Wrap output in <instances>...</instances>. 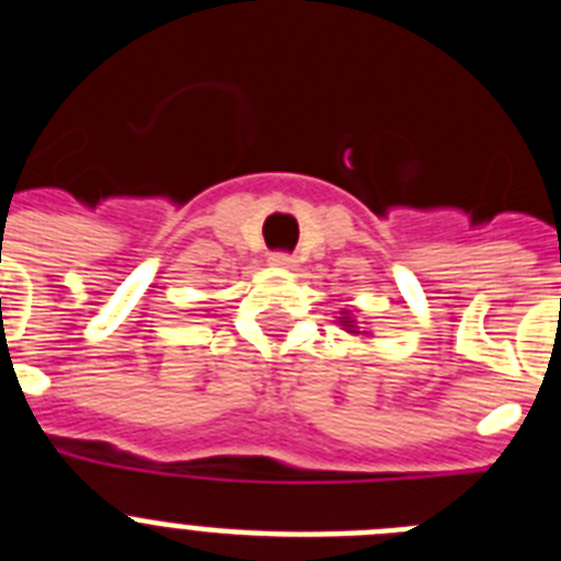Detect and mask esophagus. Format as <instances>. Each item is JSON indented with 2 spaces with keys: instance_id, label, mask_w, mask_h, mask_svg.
Here are the masks:
<instances>
[{
  "instance_id": "34e87169",
  "label": "esophagus",
  "mask_w": 561,
  "mask_h": 561,
  "mask_svg": "<svg viewBox=\"0 0 561 561\" xmlns=\"http://www.w3.org/2000/svg\"><path fill=\"white\" fill-rule=\"evenodd\" d=\"M270 264L275 266V270H291V266H295L297 261L289 255V252H275V255L270 257Z\"/></svg>"
}]
</instances>
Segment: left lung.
<instances>
[{
	"instance_id": "obj_1",
	"label": "left lung",
	"mask_w": 561,
	"mask_h": 561,
	"mask_svg": "<svg viewBox=\"0 0 561 561\" xmlns=\"http://www.w3.org/2000/svg\"><path fill=\"white\" fill-rule=\"evenodd\" d=\"M336 325H342V331H348L351 336H370V331L365 329V325H359V320H356V311H340V317H336Z\"/></svg>"
}]
</instances>
